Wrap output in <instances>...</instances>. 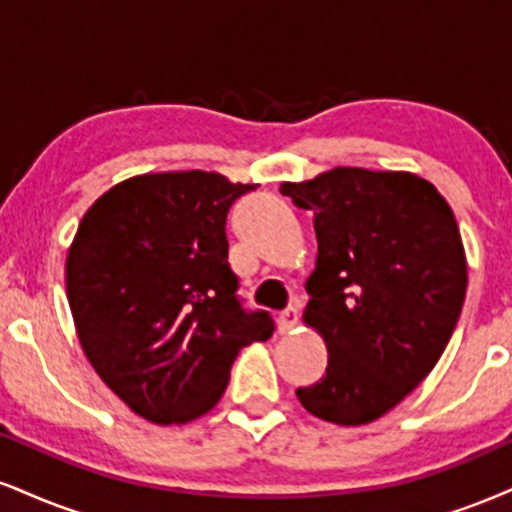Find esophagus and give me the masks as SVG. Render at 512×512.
<instances>
[{"label":"esophagus","instance_id":"34e87169","mask_svg":"<svg viewBox=\"0 0 512 512\" xmlns=\"http://www.w3.org/2000/svg\"><path fill=\"white\" fill-rule=\"evenodd\" d=\"M298 317H300V305H291L286 312H281V317H279L281 334H291V331L295 329V324H298Z\"/></svg>","mask_w":512,"mask_h":512}]
</instances>
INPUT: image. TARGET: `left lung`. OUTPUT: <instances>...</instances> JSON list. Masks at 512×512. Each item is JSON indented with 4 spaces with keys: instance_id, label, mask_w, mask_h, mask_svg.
Returning a JSON list of instances; mask_svg holds the SVG:
<instances>
[{
    "instance_id": "1",
    "label": "left lung",
    "mask_w": 512,
    "mask_h": 512,
    "mask_svg": "<svg viewBox=\"0 0 512 512\" xmlns=\"http://www.w3.org/2000/svg\"><path fill=\"white\" fill-rule=\"evenodd\" d=\"M281 195L315 214L303 322L329 350L324 377L295 396L343 427L379 420L432 372L463 310L467 260L453 209L427 178L360 166L286 181Z\"/></svg>"
}]
</instances>
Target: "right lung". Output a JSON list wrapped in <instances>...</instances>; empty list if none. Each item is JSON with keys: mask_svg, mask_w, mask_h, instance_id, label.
I'll use <instances>...</instances> for the list:
<instances>
[{"mask_svg": "<svg viewBox=\"0 0 512 512\" xmlns=\"http://www.w3.org/2000/svg\"><path fill=\"white\" fill-rule=\"evenodd\" d=\"M255 186L217 171H162L116 183L80 219L66 295L85 357L147 422L186 424L224 396L240 348L267 341L229 267L226 214Z\"/></svg>", "mask_w": 512, "mask_h": 512, "instance_id": "1", "label": "right lung"}]
</instances>
